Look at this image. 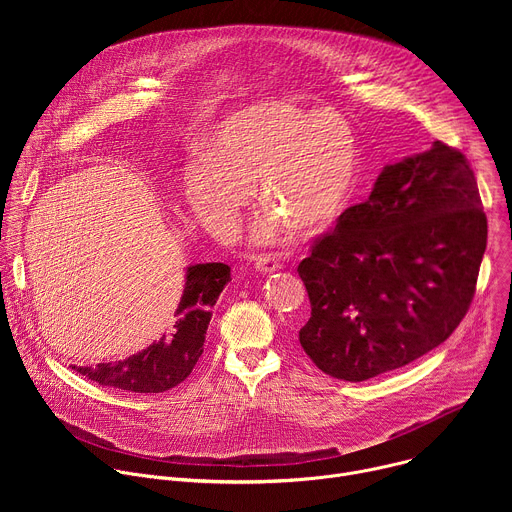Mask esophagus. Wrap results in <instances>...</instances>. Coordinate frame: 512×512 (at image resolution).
I'll return each mask as SVG.
<instances>
[{"label": "esophagus", "instance_id": "esophagus-1", "mask_svg": "<svg viewBox=\"0 0 512 512\" xmlns=\"http://www.w3.org/2000/svg\"><path fill=\"white\" fill-rule=\"evenodd\" d=\"M255 269L261 273H275L281 269V263L271 255H261V257H255Z\"/></svg>", "mask_w": 512, "mask_h": 512}]
</instances>
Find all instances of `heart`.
I'll use <instances>...</instances> for the list:
<instances>
[{
  "label": "heart",
  "mask_w": 512,
  "mask_h": 512,
  "mask_svg": "<svg viewBox=\"0 0 512 512\" xmlns=\"http://www.w3.org/2000/svg\"><path fill=\"white\" fill-rule=\"evenodd\" d=\"M358 170L356 137L342 115L275 101L218 125L206 160L186 170L184 198L206 229L229 235L257 186L269 208L257 231L261 239H273L281 221L316 235L346 208Z\"/></svg>",
  "instance_id": "obj_1"
}]
</instances>
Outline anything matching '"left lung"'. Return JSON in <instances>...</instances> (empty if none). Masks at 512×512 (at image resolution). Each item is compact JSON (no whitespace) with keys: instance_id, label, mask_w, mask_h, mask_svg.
<instances>
[{"instance_id":"8db88e82","label":"left lung","mask_w":512,"mask_h":512,"mask_svg":"<svg viewBox=\"0 0 512 512\" xmlns=\"http://www.w3.org/2000/svg\"><path fill=\"white\" fill-rule=\"evenodd\" d=\"M486 237L462 152L433 141L385 166L298 265L312 306L302 348L326 375L360 383L440 346L472 304Z\"/></svg>"}]
</instances>
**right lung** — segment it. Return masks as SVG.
Segmentation results:
<instances>
[{"label": "right lung", "instance_id": "right-lung-1", "mask_svg": "<svg viewBox=\"0 0 512 512\" xmlns=\"http://www.w3.org/2000/svg\"><path fill=\"white\" fill-rule=\"evenodd\" d=\"M229 281L231 267L225 263L190 265L182 300L160 340L123 360L72 369L103 387L131 393H164L180 385L196 367L212 318L210 310Z\"/></svg>", "mask_w": 512, "mask_h": 512}]
</instances>
